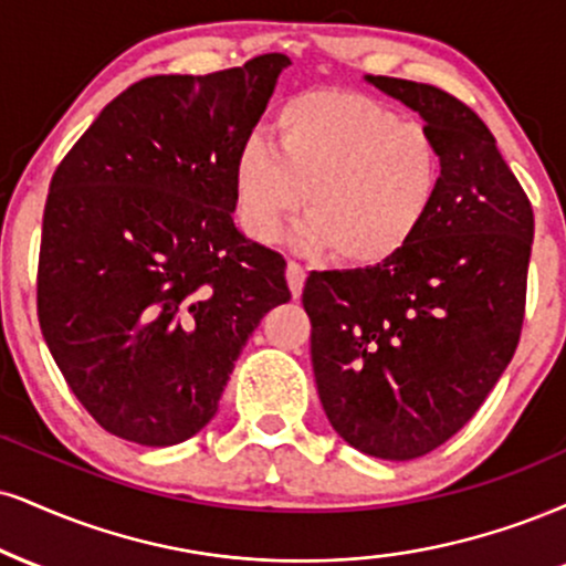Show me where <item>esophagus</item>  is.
I'll return each instance as SVG.
<instances>
[{
	"instance_id": "34e87169",
	"label": "esophagus",
	"mask_w": 566,
	"mask_h": 566,
	"mask_svg": "<svg viewBox=\"0 0 566 566\" xmlns=\"http://www.w3.org/2000/svg\"><path fill=\"white\" fill-rule=\"evenodd\" d=\"M287 282H290V290L292 295L301 297L303 292V284H305V269L297 261H290L287 263Z\"/></svg>"
}]
</instances>
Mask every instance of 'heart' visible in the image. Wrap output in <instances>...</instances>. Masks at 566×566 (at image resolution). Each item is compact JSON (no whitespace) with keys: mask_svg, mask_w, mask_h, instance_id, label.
Listing matches in <instances>:
<instances>
[{"mask_svg":"<svg viewBox=\"0 0 566 566\" xmlns=\"http://www.w3.org/2000/svg\"><path fill=\"white\" fill-rule=\"evenodd\" d=\"M274 128L279 149L248 139L234 158L237 216L253 240L276 242L305 195L297 242L308 250L385 263L417 237L440 181L424 126L366 94L316 88L284 102Z\"/></svg>","mask_w":566,"mask_h":566,"instance_id":"obj_1","label":"heart"}]
</instances>
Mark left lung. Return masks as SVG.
<instances>
[{
    "mask_svg": "<svg viewBox=\"0 0 566 566\" xmlns=\"http://www.w3.org/2000/svg\"><path fill=\"white\" fill-rule=\"evenodd\" d=\"M366 81L424 118L440 153L438 195L390 261L311 271L303 308L329 424L358 451L408 461L453 438L512 360L535 218L472 107L430 84Z\"/></svg>",
    "mask_w": 566,
    "mask_h": 566,
    "instance_id": "8db88e82",
    "label": "left lung"
}]
</instances>
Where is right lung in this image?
Returning a JSON list of instances; mask_svg holds the SVG:
<instances>
[{
	"label": "right lung",
	"instance_id": "right-lung-1",
	"mask_svg": "<svg viewBox=\"0 0 566 566\" xmlns=\"http://www.w3.org/2000/svg\"><path fill=\"white\" fill-rule=\"evenodd\" d=\"M287 54L120 92L52 176L36 311L67 387L115 438L176 446L290 301L284 258L234 227V158Z\"/></svg>",
	"mask_w": 566,
	"mask_h": 566
}]
</instances>
